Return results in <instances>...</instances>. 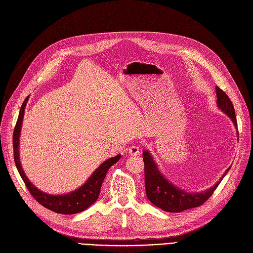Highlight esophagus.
I'll return each instance as SVG.
<instances>
[{
	"label": "esophagus",
	"mask_w": 253,
	"mask_h": 253,
	"mask_svg": "<svg viewBox=\"0 0 253 253\" xmlns=\"http://www.w3.org/2000/svg\"><path fill=\"white\" fill-rule=\"evenodd\" d=\"M139 151H140V150H139L138 146L130 145L129 149H128V154L130 156H137V155H139Z\"/></svg>",
	"instance_id": "obj_1"
}]
</instances>
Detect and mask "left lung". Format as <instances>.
I'll list each match as a JSON object with an SVG mask.
<instances>
[{
  "label": "left lung",
  "instance_id": "8db88e82",
  "mask_svg": "<svg viewBox=\"0 0 253 253\" xmlns=\"http://www.w3.org/2000/svg\"><path fill=\"white\" fill-rule=\"evenodd\" d=\"M216 91V103L225 114H227L233 121L234 125H238L236 112H234L233 104L226 94L219 86L215 88ZM143 162H144V183H145V194L147 199L157 207L161 208L164 211L169 212H180L190 208L199 207L204 204L208 199L214 193L216 187L219 186L221 180L213 185L211 189L205 190L203 193L188 194L181 189L173 186L165 179L160 171L157 169L152 156L147 151H143ZM229 169L225 171L224 176L227 173ZM223 176V177H224Z\"/></svg>",
  "mask_w": 253,
  "mask_h": 253
}]
</instances>
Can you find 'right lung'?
Wrapping results in <instances>:
<instances>
[{
    "label": "right lung",
    "instance_id": "obj_1",
    "mask_svg": "<svg viewBox=\"0 0 253 253\" xmlns=\"http://www.w3.org/2000/svg\"><path fill=\"white\" fill-rule=\"evenodd\" d=\"M28 97L26 98L22 104V108L20 110L19 117L15 124L13 129V156H14V162L16 165V169L20 172V176L22 177L26 187L29 190L31 196L37 200V201L42 205L43 207L48 208V210L63 214H74L82 212L85 211L86 208L91 206L96 200L98 199L101 184L106 178L107 171L115 164L119 159L120 155H117L113 158L108 159L104 161L100 167L95 170L92 176L89 178L84 184L78 189L72 191L70 194L63 195V196H51L45 193H42L36 186L32 185V183L28 180V178L25 176L23 169L20 163V157H19V138H20V130L22 126V120L24 116V111L26 102H27Z\"/></svg>",
    "mask_w": 253,
    "mask_h": 253
}]
</instances>
